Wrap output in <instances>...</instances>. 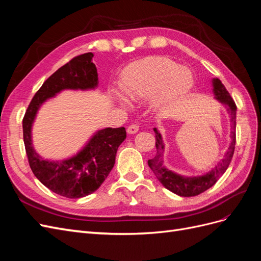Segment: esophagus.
<instances>
[{
    "mask_svg": "<svg viewBox=\"0 0 261 261\" xmlns=\"http://www.w3.org/2000/svg\"><path fill=\"white\" fill-rule=\"evenodd\" d=\"M138 130H139V126L137 124H132L127 127L128 134H136Z\"/></svg>",
    "mask_w": 261,
    "mask_h": 261,
    "instance_id": "obj_1",
    "label": "esophagus"
}]
</instances>
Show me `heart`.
Returning a JSON list of instances; mask_svg holds the SVG:
<instances>
[{
    "instance_id": "1",
    "label": "heart",
    "mask_w": 261,
    "mask_h": 261,
    "mask_svg": "<svg viewBox=\"0 0 261 261\" xmlns=\"http://www.w3.org/2000/svg\"><path fill=\"white\" fill-rule=\"evenodd\" d=\"M193 86L194 75L191 69L164 58H150L135 63L125 70L121 81V89L129 99H145L152 95L150 106L154 111L169 109L188 93ZM123 95L118 89L111 90L116 103L128 109L129 101Z\"/></svg>"
}]
</instances>
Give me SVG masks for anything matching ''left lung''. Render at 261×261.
Returning <instances> with one entry per match:
<instances>
[{
  "instance_id": "8db88e82",
  "label": "left lung",
  "mask_w": 261,
  "mask_h": 261,
  "mask_svg": "<svg viewBox=\"0 0 261 261\" xmlns=\"http://www.w3.org/2000/svg\"><path fill=\"white\" fill-rule=\"evenodd\" d=\"M212 92L215 94L216 100L220 103L226 107L227 113L230 114L231 122V144L228 146L223 159L217 163L216 167H213L210 171L206 172L202 175L197 176H185L178 174V173L168 169L164 165V149L165 145L163 143V138L160 132L156 128H153L155 134V147L156 154L152 159L148 160L149 168L152 170L156 178L160 180V183L169 189L170 192L174 193L181 197H192L197 196L208 188L212 187L216 184V181L224 174V172L228 168L233 158L234 149H235V128H236V106L235 102L230 96V93L225 89L224 85L221 83L218 78L212 80Z\"/></svg>"
}]
</instances>
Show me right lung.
I'll list each match as a JSON object with an SVG mask.
<instances>
[{
    "label": "right lung",
    "mask_w": 261,
    "mask_h": 261,
    "mask_svg": "<svg viewBox=\"0 0 261 261\" xmlns=\"http://www.w3.org/2000/svg\"><path fill=\"white\" fill-rule=\"evenodd\" d=\"M93 54L70 60L46 80L31 100L22 120L23 143L35 176L53 193L66 198H82L103 183L115 163L117 148L126 138L124 127L97 130L76 154L62 160L44 159L33 145V125L41 106L64 90H94L98 87Z\"/></svg>",
    "instance_id": "obj_1"
}]
</instances>
